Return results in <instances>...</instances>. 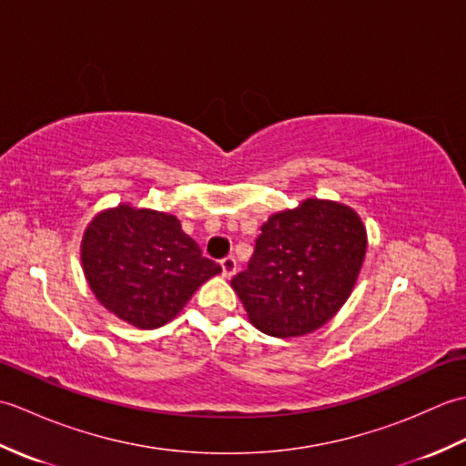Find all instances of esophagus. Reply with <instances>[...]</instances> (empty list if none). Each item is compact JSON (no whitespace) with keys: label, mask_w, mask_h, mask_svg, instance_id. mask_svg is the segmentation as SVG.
I'll return each instance as SVG.
<instances>
[{"label":"esophagus","mask_w":466,"mask_h":466,"mask_svg":"<svg viewBox=\"0 0 466 466\" xmlns=\"http://www.w3.org/2000/svg\"><path fill=\"white\" fill-rule=\"evenodd\" d=\"M220 266H222L224 279H232V276L236 274V260L232 258V256H226V258L220 262Z\"/></svg>","instance_id":"34e87169"}]
</instances>
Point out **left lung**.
Segmentation results:
<instances>
[{
	"label": "left lung",
	"mask_w": 466,
	"mask_h": 466,
	"mask_svg": "<svg viewBox=\"0 0 466 466\" xmlns=\"http://www.w3.org/2000/svg\"><path fill=\"white\" fill-rule=\"evenodd\" d=\"M260 230L248 268L232 279L248 320L276 339L319 330L359 280L369 246L360 216L342 202L306 198Z\"/></svg>",
	"instance_id": "8db88e82"
}]
</instances>
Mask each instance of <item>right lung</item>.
I'll list each match as a JSON object with an SVG mask.
<instances>
[{
	"instance_id": "1",
	"label": "right lung",
	"mask_w": 466,
	"mask_h": 466,
	"mask_svg": "<svg viewBox=\"0 0 466 466\" xmlns=\"http://www.w3.org/2000/svg\"><path fill=\"white\" fill-rule=\"evenodd\" d=\"M82 268L104 309L136 329L174 320L200 286L220 274L174 214L127 202L97 212L86 226Z\"/></svg>"
}]
</instances>
